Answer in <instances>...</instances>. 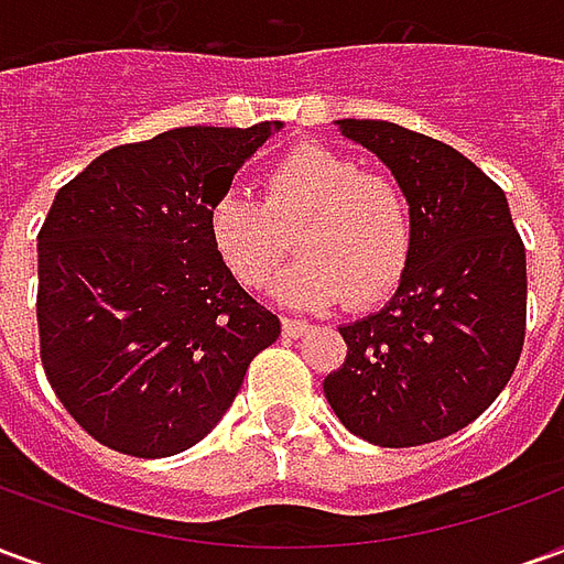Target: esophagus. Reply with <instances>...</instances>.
Listing matches in <instances>:
<instances>
[{
	"label": "esophagus",
	"instance_id": "1",
	"mask_svg": "<svg viewBox=\"0 0 564 564\" xmlns=\"http://www.w3.org/2000/svg\"><path fill=\"white\" fill-rule=\"evenodd\" d=\"M281 326H283V335H290V338H299V335H305V332L311 329L305 319H293V317H283Z\"/></svg>",
	"mask_w": 564,
	"mask_h": 564
}]
</instances>
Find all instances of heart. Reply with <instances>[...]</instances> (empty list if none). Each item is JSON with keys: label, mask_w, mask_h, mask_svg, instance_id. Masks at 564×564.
<instances>
[{"label": "heart", "mask_w": 564, "mask_h": 564, "mask_svg": "<svg viewBox=\"0 0 564 564\" xmlns=\"http://www.w3.org/2000/svg\"><path fill=\"white\" fill-rule=\"evenodd\" d=\"M210 245L247 290H265L290 257L302 262L278 286L283 302L350 307L383 302L414 250V210L399 181L366 172L354 156L305 144L271 165L262 198L223 193L208 214Z\"/></svg>", "instance_id": "obj_1"}]
</instances>
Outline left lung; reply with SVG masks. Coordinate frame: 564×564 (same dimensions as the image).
Wrapping results in <instances>:
<instances>
[{
	"label": "left lung",
	"mask_w": 564,
	"mask_h": 564,
	"mask_svg": "<svg viewBox=\"0 0 564 564\" xmlns=\"http://www.w3.org/2000/svg\"><path fill=\"white\" fill-rule=\"evenodd\" d=\"M338 129L402 184L414 250L390 305L338 329L347 359L323 392L368 444H432L484 414L520 362L525 247L501 186L459 150L387 120Z\"/></svg>",
	"instance_id": "obj_1"
}]
</instances>
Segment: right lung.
<instances>
[{
    "label": "right lung",
    "instance_id": "obj_1",
    "mask_svg": "<svg viewBox=\"0 0 564 564\" xmlns=\"http://www.w3.org/2000/svg\"><path fill=\"white\" fill-rule=\"evenodd\" d=\"M283 123L181 127L105 150L39 232L47 383L105 447L160 459L220 423L281 319L210 245V205Z\"/></svg>",
    "mask_w": 564,
    "mask_h": 564
}]
</instances>
